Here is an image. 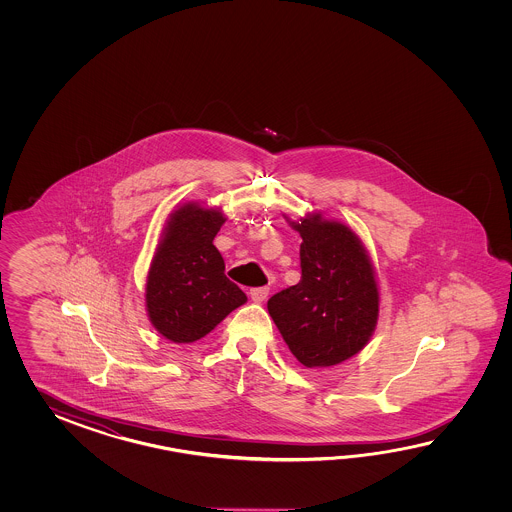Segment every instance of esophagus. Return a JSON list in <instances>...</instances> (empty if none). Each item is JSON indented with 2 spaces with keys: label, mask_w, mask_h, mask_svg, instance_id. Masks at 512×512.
<instances>
[{
  "label": "esophagus",
  "mask_w": 512,
  "mask_h": 512,
  "mask_svg": "<svg viewBox=\"0 0 512 512\" xmlns=\"http://www.w3.org/2000/svg\"><path fill=\"white\" fill-rule=\"evenodd\" d=\"M267 296H269V287H254V289H251L252 302H256V304H261Z\"/></svg>",
  "instance_id": "1"
}]
</instances>
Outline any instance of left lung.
<instances>
[{
  "label": "left lung",
  "mask_w": 512,
  "mask_h": 512,
  "mask_svg": "<svg viewBox=\"0 0 512 512\" xmlns=\"http://www.w3.org/2000/svg\"><path fill=\"white\" fill-rule=\"evenodd\" d=\"M287 221L302 236V278L269 298V315L305 368L337 366L364 349L377 327V274L348 225L316 212Z\"/></svg>",
  "instance_id": "8db88e82"
}]
</instances>
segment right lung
Instances as JSON below:
<instances>
[{
	"mask_svg": "<svg viewBox=\"0 0 512 512\" xmlns=\"http://www.w3.org/2000/svg\"><path fill=\"white\" fill-rule=\"evenodd\" d=\"M227 221L221 208L185 203L170 214L146 276V313L152 326L175 344L208 335L247 302L225 276L214 238Z\"/></svg>",
	"mask_w": 512,
	"mask_h": 512,
	"instance_id": "obj_1",
	"label": "right lung"
}]
</instances>
